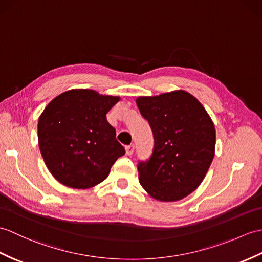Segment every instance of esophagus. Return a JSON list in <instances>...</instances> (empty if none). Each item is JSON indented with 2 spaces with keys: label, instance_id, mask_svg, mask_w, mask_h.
Listing matches in <instances>:
<instances>
[{
  "label": "esophagus",
  "instance_id": "34e87169",
  "mask_svg": "<svg viewBox=\"0 0 262 262\" xmlns=\"http://www.w3.org/2000/svg\"><path fill=\"white\" fill-rule=\"evenodd\" d=\"M125 149H126V154L128 155V156H130V155L134 153V149H135V145L130 144V145H128V146H126Z\"/></svg>",
  "mask_w": 262,
  "mask_h": 262
}]
</instances>
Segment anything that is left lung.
<instances>
[{
	"label": "left lung",
	"instance_id": "left-lung-1",
	"mask_svg": "<svg viewBox=\"0 0 262 262\" xmlns=\"http://www.w3.org/2000/svg\"><path fill=\"white\" fill-rule=\"evenodd\" d=\"M136 103L154 135L153 154L138 163L139 183L159 201L182 200L202 183L213 161V121L184 90L138 97Z\"/></svg>",
	"mask_w": 262,
	"mask_h": 262
}]
</instances>
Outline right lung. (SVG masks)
<instances>
[{"mask_svg": "<svg viewBox=\"0 0 262 262\" xmlns=\"http://www.w3.org/2000/svg\"><path fill=\"white\" fill-rule=\"evenodd\" d=\"M119 99L91 89H71L45 108L38 123L39 147L48 169L60 183L93 187L125 154L106 118Z\"/></svg>", "mask_w": 262, "mask_h": 262, "instance_id": "obj_1", "label": "right lung"}]
</instances>
